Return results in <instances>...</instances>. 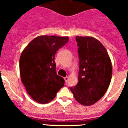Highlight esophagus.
Segmentation results:
<instances>
[{
	"label": "esophagus",
	"instance_id": "34e87169",
	"mask_svg": "<svg viewBox=\"0 0 128 128\" xmlns=\"http://www.w3.org/2000/svg\"><path fill=\"white\" fill-rule=\"evenodd\" d=\"M64 80H65V82L66 83V82H68V77L66 76V77H65V78H64Z\"/></svg>",
	"mask_w": 128,
	"mask_h": 128
}]
</instances>
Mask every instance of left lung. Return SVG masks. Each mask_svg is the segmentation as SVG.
Instances as JSON below:
<instances>
[{
	"mask_svg": "<svg viewBox=\"0 0 128 128\" xmlns=\"http://www.w3.org/2000/svg\"><path fill=\"white\" fill-rule=\"evenodd\" d=\"M80 70L76 86L70 87L76 100L90 106L105 94L112 76V65L108 52L98 40L76 36Z\"/></svg>",
	"mask_w": 128,
	"mask_h": 128,
	"instance_id": "left-lung-1",
	"label": "left lung"
}]
</instances>
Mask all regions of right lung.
Returning a JSON list of instances; mask_svg holds the SVG:
<instances>
[{
  "label": "right lung",
  "mask_w": 128,
  "mask_h": 128,
  "mask_svg": "<svg viewBox=\"0 0 128 128\" xmlns=\"http://www.w3.org/2000/svg\"><path fill=\"white\" fill-rule=\"evenodd\" d=\"M68 41L67 36H39L22 52L20 74L28 94L38 103L50 102L64 86L65 80L56 74L55 54Z\"/></svg>",
  "instance_id": "obj_1"
}]
</instances>
